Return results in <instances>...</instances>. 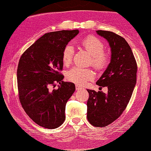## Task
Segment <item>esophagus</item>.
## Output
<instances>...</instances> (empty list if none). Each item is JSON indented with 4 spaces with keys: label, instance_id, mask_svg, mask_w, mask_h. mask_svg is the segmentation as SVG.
<instances>
[{
    "label": "esophagus",
    "instance_id": "esophagus-1",
    "mask_svg": "<svg viewBox=\"0 0 151 151\" xmlns=\"http://www.w3.org/2000/svg\"><path fill=\"white\" fill-rule=\"evenodd\" d=\"M81 89H82V88L81 86H79L78 85H76V90H77V91H79V90H81Z\"/></svg>",
    "mask_w": 151,
    "mask_h": 151
}]
</instances>
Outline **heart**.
I'll use <instances>...</instances> for the list:
<instances>
[{"label":"heart","mask_w":151,"mask_h":151,"mask_svg":"<svg viewBox=\"0 0 151 151\" xmlns=\"http://www.w3.org/2000/svg\"><path fill=\"white\" fill-rule=\"evenodd\" d=\"M83 48L91 55V64L96 70L100 71L106 68L109 63V56L104 52V45L102 41L94 36H87L81 40ZM74 46L68 44L65 46L62 52V60L64 65L68 66L72 63L74 56ZM66 77L68 81L78 85H84L87 81L93 80L95 74L89 68L74 67L67 72Z\"/></svg>","instance_id":"obj_1"}]
</instances>
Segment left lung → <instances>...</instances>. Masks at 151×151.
<instances>
[{
	"mask_svg": "<svg viewBox=\"0 0 151 151\" xmlns=\"http://www.w3.org/2000/svg\"><path fill=\"white\" fill-rule=\"evenodd\" d=\"M109 44L111 61L96 83L106 86L107 93L88 89V121L94 127H105L121 115L129 102L137 82V65L132 51L121 36L110 31L97 30Z\"/></svg>",
	"mask_w": 151,
	"mask_h": 151,
	"instance_id": "1",
	"label": "left lung"
}]
</instances>
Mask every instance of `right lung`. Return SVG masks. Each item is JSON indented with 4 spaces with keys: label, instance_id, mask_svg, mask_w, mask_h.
<instances>
[{
    "label": "right lung",
    "instance_id": "right-lung-1",
    "mask_svg": "<svg viewBox=\"0 0 151 151\" xmlns=\"http://www.w3.org/2000/svg\"><path fill=\"white\" fill-rule=\"evenodd\" d=\"M79 30H60L45 33L23 53L17 68L19 98L27 115L40 126L55 129L65 119L68 100L75 85L63 81L60 73L63 63L65 46L79 33ZM58 83V89L51 91Z\"/></svg>",
    "mask_w": 151,
    "mask_h": 151
}]
</instances>
